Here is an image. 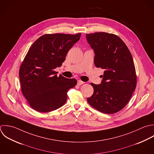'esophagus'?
I'll return each mask as SVG.
<instances>
[{
	"instance_id": "34e87169",
	"label": "esophagus",
	"mask_w": 154,
	"mask_h": 154,
	"mask_svg": "<svg viewBox=\"0 0 154 154\" xmlns=\"http://www.w3.org/2000/svg\"><path fill=\"white\" fill-rule=\"evenodd\" d=\"M83 83H84V82H82V80H77V85H83Z\"/></svg>"
}]
</instances>
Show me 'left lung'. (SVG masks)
<instances>
[{
  "instance_id": "left-lung-1",
  "label": "left lung",
  "mask_w": 154,
  "mask_h": 154,
  "mask_svg": "<svg viewBox=\"0 0 154 154\" xmlns=\"http://www.w3.org/2000/svg\"><path fill=\"white\" fill-rule=\"evenodd\" d=\"M86 36L95 52V66L104 70L101 84L91 83L94 92L87 101L102 113H117L130 101L136 88L137 75L131 54L115 34L96 32Z\"/></svg>"
}]
</instances>
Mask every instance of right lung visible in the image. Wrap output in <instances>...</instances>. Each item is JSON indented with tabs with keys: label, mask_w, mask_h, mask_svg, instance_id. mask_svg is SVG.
Segmentation results:
<instances>
[{
	"label": "right lung",
	"mask_w": 154,
	"mask_h": 154,
	"mask_svg": "<svg viewBox=\"0 0 154 154\" xmlns=\"http://www.w3.org/2000/svg\"><path fill=\"white\" fill-rule=\"evenodd\" d=\"M81 33L45 34L37 39L27 51L19 70L21 92L29 106L39 112H50L65 104L67 92L77 84L54 69L60 66Z\"/></svg>",
	"instance_id": "add662e5"
}]
</instances>
